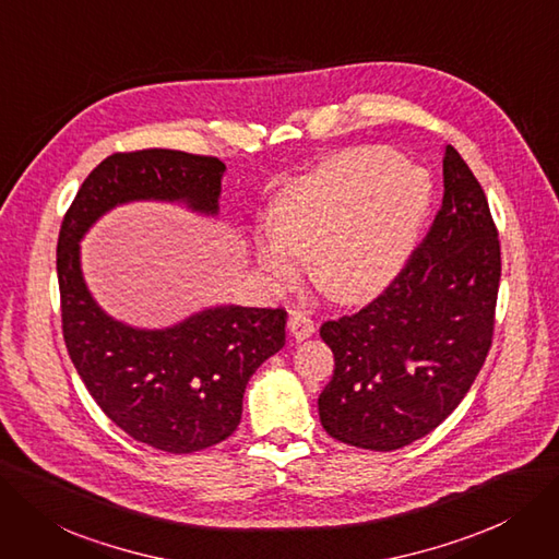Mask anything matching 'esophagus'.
<instances>
[{
	"mask_svg": "<svg viewBox=\"0 0 559 559\" xmlns=\"http://www.w3.org/2000/svg\"><path fill=\"white\" fill-rule=\"evenodd\" d=\"M288 330H292V334L298 342H302L317 332V325L305 314V311H292V317H288Z\"/></svg>",
	"mask_w": 559,
	"mask_h": 559,
	"instance_id": "1",
	"label": "esophagus"
}]
</instances>
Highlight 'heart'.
<instances>
[{
  "label": "heart",
  "mask_w": 559,
  "mask_h": 559,
  "mask_svg": "<svg viewBox=\"0 0 559 559\" xmlns=\"http://www.w3.org/2000/svg\"><path fill=\"white\" fill-rule=\"evenodd\" d=\"M431 204L429 174L388 146L330 155L273 204L275 229L254 231L261 271L280 286L314 261V280L342 302L367 300L406 261Z\"/></svg>",
  "instance_id": "1"
}]
</instances>
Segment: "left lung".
I'll return each mask as SVG.
<instances>
[{
	"label": "left lung",
	"mask_w": 559,
	"mask_h": 559,
	"mask_svg": "<svg viewBox=\"0 0 559 559\" xmlns=\"http://www.w3.org/2000/svg\"><path fill=\"white\" fill-rule=\"evenodd\" d=\"M442 178L433 225L385 292L321 325L334 353L321 424L353 448L392 452L431 433L471 390L493 342L502 271L496 222L452 144Z\"/></svg>",
	"instance_id": "8db88e82"
}]
</instances>
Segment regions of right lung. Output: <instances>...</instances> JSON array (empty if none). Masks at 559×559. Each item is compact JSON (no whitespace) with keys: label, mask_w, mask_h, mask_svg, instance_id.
<instances>
[{"label":"right lung","mask_w":559,"mask_h":559,"mask_svg":"<svg viewBox=\"0 0 559 559\" xmlns=\"http://www.w3.org/2000/svg\"><path fill=\"white\" fill-rule=\"evenodd\" d=\"M225 163L171 148L111 153L84 178L57 242L61 330L88 394L121 431L148 448L192 454L240 424L252 373L284 346L286 311L215 307L174 328H130L96 305L80 271V240L117 204L183 202L217 213Z\"/></svg>","instance_id":"add662e5"}]
</instances>
